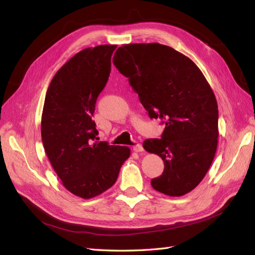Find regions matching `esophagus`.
<instances>
[{
	"mask_svg": "<svg viewBox=\"0 0 255 255\" xmlns=\"http://www.w3.org/2000/svg\"><path fill=\"white\" fill-rule=\"evenodd\" d=\"M132 149H133L134 152H142V151H143V147H142L141 143L134 144L133 147H132Z\"/></svg>",
	"mask_w": 255,
	"mask_h": 255,
	"instance_id": "1",
	"label": "esophagus"
}]
</instances>
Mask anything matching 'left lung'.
<instances>
[{"instance_id": "obj_1", "label": "left lung", "mask_w": 255, "mask_h": 255, "mask_svg": "<svg viewBox=\"0 0 255 255\" xmlns=\"http://www.w3.org/2000/svg\"><path fill=\"white\" fill-rule=\"evenodd\" d=\"M113 63L128 78L149 117L165 125L161 139L143 141L145 151L164 162L151 185L169 196L193 191L218 143V105L207 80L191 59L156 42L119 47Z\"/></svg>"}]
</instances>
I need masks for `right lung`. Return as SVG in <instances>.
Returning <instances> with one entry per match:
<instances>
[{"mask_svg":"<svg viewBox=\"0 0 255 255\" xmlns=\"http://www.w3.org/2000/svg\"><path fill=\"white\" fill-rule=\"evenodd\" d=\"M116 45L86 48L59 69L47 90L41 139L48 159L63 186L89 199L115 184L130 149L96 141L92 121L96 100L111 73Z\"/></svg>","mask_w":255,"mask_h":255,"instance_id":"add662e5","label":"right lung"}]
</instances>
